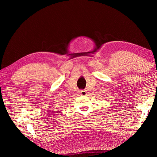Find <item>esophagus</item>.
I'll return each mask as SVG.
<instances>
[{"mask_svg": "<svg viewBox=\"0 0 157 157\" xmlns=\"http://www.w3.org/2000/svg\"><path fill=\"white\" fill-rule=\"evenodd\" d=\"M80 94L81 96H86V95L87 94V92L86 90H81L80 91Z\"/></svg>", "mask_w": 157, "mask_h": 157, "instance_id": "obj_1", "label": "esophagus"}]
</instances>
